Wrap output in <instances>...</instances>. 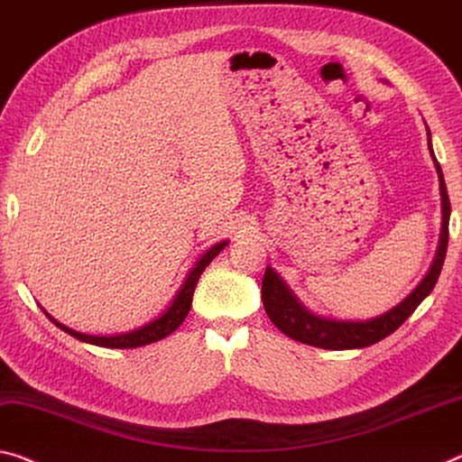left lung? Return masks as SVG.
Segmentation results:
<instances>
[{
    "label": "left lung",
    "instance_id": "left-lung-1",
    "mask_svg": "<svg viewBox=\"0 0 462 462\" xmlns=\"http://www.w3.org/2000/svg\"><path fill=\"white\" fill-rule=\"evenodd\" d=\"M430 135V134H428ZM430 153L434 156L430 145ZM438 179H440V195H442V234H440V246H438L436 259L431 263L428 275L423 282L409 294L399 306L393 310L380 314L376 319L370 320H333L323 319L306 310L302 304L298 302L296 296L288 290L280 275L273 269H265V277H263V306H265L267 317L283 335L291 337L306 346L323 347V349H357L368 347L374 343L383 341L384 337L397 331V328L411 317L413 310L421 304L440 277V271L444 265L446 248H448V219H450V199L448 191H446V182L442 168L434 158Z\"/></svg>",
    "mask_w": 462,
    "mask_h": 462
}]
</instances>
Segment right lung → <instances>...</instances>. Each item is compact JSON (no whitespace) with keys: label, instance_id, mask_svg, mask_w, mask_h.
Wrapping results in <instances>:
<instances>
[{"label":"right lung","instance_id":"obj_1","mask_svg":"<svg viewBox=\"0 0 462 462\" xmlns=\"http://www.w3.org/2000/svg\"><path fill=\"white\" fill-rule=\"evenodd\" d=\"M228 245L224 240V243H217L216 246H211L208 253L203 254V257L197 261V265L191 269V273H189L187 282L182 283L180 291L177 294V298H174V302L171 304V309H168L162 317H158L156 320H152V323L143 325L135 328V331H129V333H121V335H111V337H98V335H86V333H78L73 331V328L65 327L61 323H57L55 319H51L49 314L47 317L53 320V323L61 328V331H65L71 337H76V339L84 341V343H92V346H98V347H115V349H129V347H139V346H148V343H153V341H160L164 339V337L171 335L172 331H177V328L182 325V320H185V317L189 314V310H191V302H193V291H195V285L197 282H199V277L203 273V269L209 265L211 261H214L219 251Z\"/></svg>","mask_w":462,"mask_h":462}]
</instances>
